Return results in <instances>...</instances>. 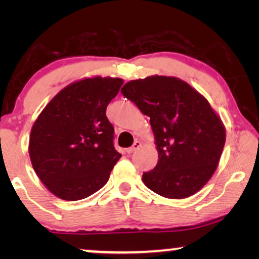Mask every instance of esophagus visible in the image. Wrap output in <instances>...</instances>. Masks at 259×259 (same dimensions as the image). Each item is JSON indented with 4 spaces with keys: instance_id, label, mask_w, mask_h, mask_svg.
<instances>
[{
    "instance_id": "1",
    "label": "esophagus",
    "mask_w": 259,
    "mask_h": 259,
    "mask_svg": "<svg viewBox=\"0 0 259 259\" xmlns=\"http://www.w3.org/2000/svg\"><path fill=\"white\" fill-rule=\"evenodd\" d=\"M140 146H141V143H140V141L136 140V141H134V144L132 145V146L128 147V148H126V152H127V153H128V154H131V153H133L134 151H137L138 148H139Z\"/></svg>"
}]
</instances>
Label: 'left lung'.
<instances>
[{
  "label": "left lung",
  "instance_id": "left-lung-1",
  "mask_svg": "<svg viewBox=\"0 0 259 259\" xmlns=\"http://www.w3.org/2000/svg\"><path fill=\"white\" fill-rule=\"evenodd\" d=\"M121 93L150 116L157 166L144 172L148 189L169 199L197 193L213 175L225 145V127L203 95L173 76L132 80Z\"/></svg>",
  "mask_w": 259,
  "mask_h": 259
}]
</instances>
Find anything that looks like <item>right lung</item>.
<instances>
[{
    "label": "right lung",
    "mask_w": 259,
    "mask_h": 259,
    "mask_svg": "<svg viewBox=\"0 0 259 259\" xmlns=\"http://www.w3.org/2000/svg\"><path fill=\"white\" fill-rule=\"evenodd\" d=\"M119 77H88L60 91L34 122L29 157L45 186L63 200L90 197L108 182L121 154L106 108L119 93Z\"/></svg>",
    "instance_id": "add662e5"
}]
</instances>
